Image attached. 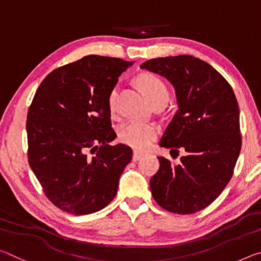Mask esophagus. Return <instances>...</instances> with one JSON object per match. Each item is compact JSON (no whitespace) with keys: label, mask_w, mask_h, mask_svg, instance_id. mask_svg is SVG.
<instances>
[{"label":"esophagus","mask_w":261,"mask_h":261,"mask_svg":"<svg viewBox=\"0 0 261 261\" xmlns=\"http://www.w3.org/2000/svg\"><path fill=\"white\" fill-rule=\"evenodd\" d=\"M142 156H143V153H142V152L135 150V151H134V154H132V160H134V161H138L140 158H142Z\"/></svg>","instance_id":"obj_1"}]
</instances>
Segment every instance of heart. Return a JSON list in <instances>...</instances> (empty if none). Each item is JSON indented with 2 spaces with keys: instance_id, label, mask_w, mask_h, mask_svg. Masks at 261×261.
<instances>
[{
  "instance_id": "obj_1",
  "label": "heart",
  "mask_w": 261,
  "mask_h": 261,
  "mask_svg": "<svg viewBox=\"0 0 261 261\" xmlns=\"http://www.w3.org/2000/svg\"><path fill=\"white\" fill-rule=\"evenodd\" d=\"M138 85L151 103L159 100V98H167L168 100L167 87L158 76L152 75V74H143L138 77ZM117 94V87H115L109 94L108 103L111 113H114L116 109ZM156 135H158V127L154 124L132 119L119 131V140L125 145L136 148V150H146L155 139Z\"/></svg>"
}]
</instances>
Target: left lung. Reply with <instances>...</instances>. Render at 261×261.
Returning a JSON list of instances; mask_svg holds the SVG:
<instances>
[{"label": "left lung", "instance_id": "obj_1", "mask_svg": "<svg viewBox=\"0 0 261 261\" xmlns=\"http://www.w3.org/2000/svg\"><path fill=\"white\" fill-rule=\"evenodd\" d=\"M175 90L177 111L159 145L179 154V164L158 156L152 196L174 214H194L216 200L229 182L242 146L239 107L231 86L213 66L192 56L156 58L140 65Z\"/></svg>", "mask_w": 261, "mask_h": 261}]
</instances>
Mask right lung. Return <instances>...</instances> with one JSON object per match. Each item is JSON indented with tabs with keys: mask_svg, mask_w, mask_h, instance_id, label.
<instances>
[{
	"mask_svg": "<svg viewBox=\"0 0 261 261\" xmlns=\"http://www.w3.org/2000/svg\"><path fill=\"white\" fill-rule=\"evenodd\" d=\"M134 61L86 56L51 72L28 111V158L44 193L66 213L88 215L108 205L132 159L116 138L109 94Z\"/></svg>",
	"mask_w": 261,
	"mask_h": 261,
	"instance_id": "add662e5",
	"label": "right lung"
}]
</instances>
